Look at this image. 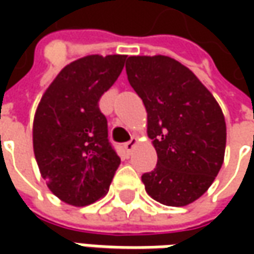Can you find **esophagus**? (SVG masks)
Returning <instances> with one entry per match:
<instances>
[{"mask_svg": "<svg viewBox=\"0 0 254 254\" xmlns=\"http://www.w3.org/2000/svg\"><path fill=\"white\" fill-rule=\"evenodd\" d=\"M135 145H137V138H134V137H132L130 141H127L126 144H124V150L127 151V154H130Z\"/></svg>", "mask_w": 254, "mask_h": 254, "instance_id": "obj_1", "label": "esophagus"}]
</instances>
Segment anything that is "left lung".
I'll list each match as a JSON object with an SVG mask.
<instances>
[{
    "mask_svg": "<svg viewBox=\"0 0 254 254\" xmlns=\"http://www.w3.org/2000/svg\"><path fill=\"white\" fill-rule=\"evenodd\" d=\"M128 82L147 110V132L157 167L141 180L152 199L185 206L218 175L226 147V123L212 93L170 56H130Z\"/></svg>",
    "mask_w": 254,
    "mask_h": 254,
    "instance_id": "obj_1",
    "label": "left lung"
}]
</instances>
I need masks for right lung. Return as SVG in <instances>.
Listing matches in <instances>:
<instances>
[{
  "mask_svg": "<svg viewBox=\"0 0 254 254\" xmlns=\"http://www.w3.org/2000/svg\"><path fill=\"white\" fill-rule=\"evenodd\" d=\"M126 55H89L59 72L35 113L32 138L51 192L73 206L104 196L120 165L99 109L103 93L122 73Z\"/></svg>",
  "mask_w": 254,
  "mask_h": 254,
  "instance_id": "right-lung-1",
  "label": "right lung"
}]
</instances>
